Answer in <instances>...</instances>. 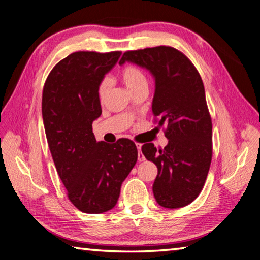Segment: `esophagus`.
Returning a JSON list of instances; mask_svg holds the SVG:
<instances>
[{
    "label": "esophagus",
    "mask_w": 260,
    "mask_h": 260,
    "mask_svg": "<svg viewBox=\"0 0 260 260\" xmlns=\"http://www.w3.org/2000/svg\"><path fill=\"white\" fill-rule=\"evenodd\" d=\"M135 144H136V148H138V150H139V155H138L139 160H140V161H143L144 159H146V158H144L143 153L141 152V147H142V144H141V143H135Z\"/></svg>",
    "instance_id": "esophagus-1"
}]
</instances>
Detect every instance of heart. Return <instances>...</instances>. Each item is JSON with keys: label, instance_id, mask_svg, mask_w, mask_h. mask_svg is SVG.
I'll return each mask as SVG.
<instances>
[{"label": "heart", "instance_id": "heart-1", "mask_svg": "<svg viewBox=\"0 0 260 260\" xmlns=\"http://www.w3.org/2000/svg\"><path fill=\"white\" fill-rule=\"evenodd\" d=\"M120 78L131 91H133L140 86L147 85V78L144 76L143 71L139 67H136V65L133 64L126 65V67L121 70ZM110 86H111V81H110L108 78L103 79V80L100 82L98 94L101 100H103L105 98Z\"/></svg>", "mask_w": 260, "mask_h": 260}]
</instances>
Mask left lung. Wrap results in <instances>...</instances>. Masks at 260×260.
<instances>
[{
    "instance_id": "1",
    "label": "left lung",
    "mask_w": 260,
    "mask_h": 260,
    "mask_svg": "<svg viewBox=\"0 0 260 260\" xmlns=\"http://www.w3.org/2000/svg\"><path fill=\"white\" fill-rule=\"evenodd\" d=\"M125 61L151 72L152 112L158 125L166 126L164 149L142 146L144 157L158 169L153 196L162 208H183L200 195L212 159V120L203 81L191 60L173 47L126 51L119 64Z\"/></svg>"
}]
</instances>
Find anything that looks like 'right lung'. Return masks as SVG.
I'll return each mask as SVG.
<instances>
[{"mask_svg": "<svg viewBox=\"0 0 260 260\" xmlns=\"http://www.w3.org/2000/svg\"><path fill=\"white\" fill-rule=\"evenodd\" d=\"M121 51H77L51 70L43 86L42 118L57 173L68 197L85 213L114 208L120 187L138 160L128 139L98 142L93 121L102 113L98 94Z\"/></svg>", "mask_w": 260, "mask_h": 260, "instance_id": "obj_1", "label": "right lung"}]
</instances>
